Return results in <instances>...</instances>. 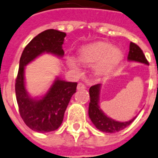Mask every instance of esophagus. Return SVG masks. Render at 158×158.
Listing matches in <instances>:
<instances>
[{"mask_svg":"<svg viewBox=\"0 0 158 158\" xmlns=\"http://www.w3.org/2000/svg\"><path fill=\"white\" fill-rule=\"evenodd\" d=\"M77 90H82V89H85V85L81 82H79L77 84Z\"/></svg>","mask_w":158,"mask_h":158,"instance_id":"1","label":"esophagus"}]
</instances>
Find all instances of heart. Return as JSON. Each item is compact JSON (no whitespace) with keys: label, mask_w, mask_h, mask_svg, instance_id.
Returning a JSON list of instances; mask_svg holds the SVG:
<instances>
[{"label":"heart","mask_w":158,"mask_h":158,"mask_svg":"<svg viewBox=\"0 0 158 158\" xmlns=\"http://www.w3.org/2000/svg\"><path fill=\"white\" fill-rule=\"evenodd\" d=\"M122 54L117 48L106 43H98L83 48L79 52V58L82 62L92 65L96 62V71L101 74H105L115 67L120 61ZM70 67L77 68V63L75 60H70Z\"/></svg>","instance_id":"b5f03b06"}]
</instances>
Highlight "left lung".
I'll return each mask as SVG.
<instances>
[{
	"instance_id": "obj_1",
	"label": "left lung",
	"mask_w": 158,
	"mask_h": 158,
	"mask_svg": "<svg viewBox=\"0 0 158 158\" xmlns=\"http://www.w3.org/2000/svg\"><path fill=\"white\" fill-rule=\"evenodd\" d=\"M128 60L141 62V63L148 65V62L146 59L143 52L134 43H130ZM101 87V84H96V85H92L89 90L90 101L89 104L88 114H89L90 120L92 121L93 124L96 126V129L105 133L111 134V133H116V132L123 130L126 127H128L135 119V118H132L131 120L126 121V122H118V121L114 120L105 114L99 106Z\"/></svg>"
}]
</instances>
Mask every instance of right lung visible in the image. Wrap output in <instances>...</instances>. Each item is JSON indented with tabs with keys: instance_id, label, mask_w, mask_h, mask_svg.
I'll list each match as a JSON object with an SVG mask.
<instances>
[{
	"instance_id": "add662e5",
	"label": "right lung",
	"mask_w": 158,
	"mask_h": 158,
	"mask_svg": "<svg viewBox=\"0 0 158 158\" xmlns=\"http://www.w3.org/2000/svg\"><path fill=\"white\" fill-rule=\"evenodd\" d=\"M66 33L47 29L35 36L24 48L19 59L15 80V95L19 114L29 129L39 133L54 131L62 124L64 113L77 90V82L56 78L49 90L41 98H32L24 84V68L40 55L47 52L63 57L62 44Z\"/></svg>"
}]
</instances>
